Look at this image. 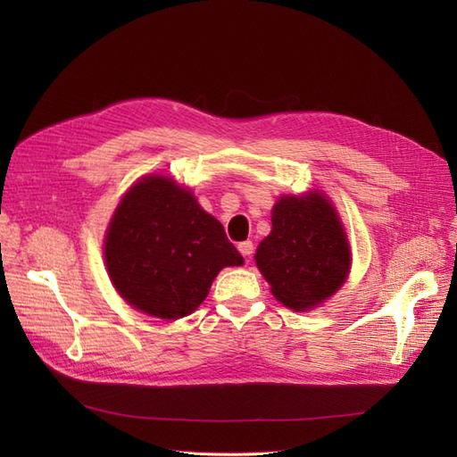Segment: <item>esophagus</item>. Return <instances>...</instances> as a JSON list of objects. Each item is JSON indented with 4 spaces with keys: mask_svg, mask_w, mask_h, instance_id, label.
Masks as SVG:
<instances>
[{
    "mask_svg": "<svg viewBox=\"0 0 457 457\" xmlns=\"http://www.w3.org/2000/svg\"><path fill=\"white\" fill-rule=\"evenodd\" d=\"M238 252H240L244 257H252V255H253V242H252V240L240 242V244H238Z\"/></svg>",
    "mask_w": 457,
    "mask_h": 457,
    "instance_id": "34e87169",
    "label": "esophagus"
}]
</instances>
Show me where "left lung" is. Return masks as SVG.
I'll list each match as a JSON object with an SVG mask.
<instances>
[{
	"label": "left lung",
	"mask_w": 457,
	"mask_h": 457,
	"mask_svg": "<svg viewBox=\"0 0 457 457\" xmlns=\"http://www.w3.org/2000/svg\"><path fill=\"white\" fill-rule=\"evenodd\" d=\"M255 262L272 295L294 311L312 309L336 294L347 278L351 250L331 202L318 192L280 198Z\"/></svg>",
	"instance_id": "8db88e82"
}]
</instances>
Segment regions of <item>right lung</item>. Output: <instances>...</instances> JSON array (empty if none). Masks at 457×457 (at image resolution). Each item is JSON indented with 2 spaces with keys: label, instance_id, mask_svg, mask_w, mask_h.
<instances>
[{
  "label": "right lung",
  "instance_id": "right-lung-1",
  "mask_svg": "<svg viewBox=\"0 0 457 457\" xmlns=\"http://www.w3.org/2000/svg\"><path fill=\"white\" fill-rule=\"evenodd\" d=\"M104 259L118 294L150 316L196 311L220 269L244 259L223 225L168 177L133 185L110 220Z\"/></svg>",
  "mask_w": 457,
  "mask_h": 457
}]
</instances>
